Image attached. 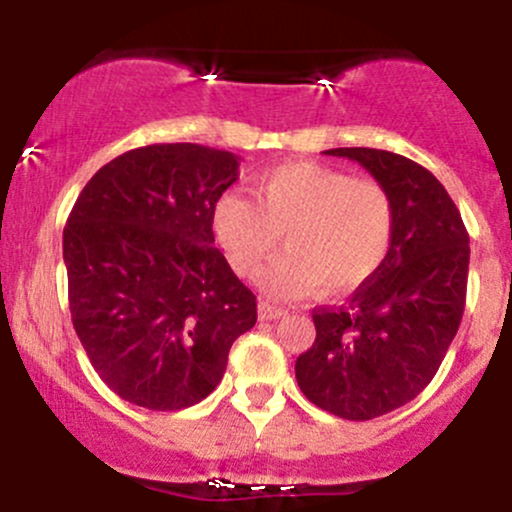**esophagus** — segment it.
Returning a JSON list of instances; mask_svg holds the SVG:
<instances>
[{"label":"esophagus","mask_w":512,"mask_h":512,"mask_svg":"<svg viewBox=\"0 0 512 512\" xmlns=\"http://www.w3.org/2000/svg\"><path fill=\"white\" fill-rule=\"evenodd\" d=\"M257 313H260L262 320H281V317L286 315V308L274 305L272 301H260V305H257Z\"/></svg>","instance_id":"esophagus-1"}]
</instances>
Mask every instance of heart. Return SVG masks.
<instances>
[{
  "label": "heart",
  "mask_w": 512,
  "mask_h": 512,
  "mask_svg": "<svg viewBox=\"0 0 512 512\" xmlns=\"http://www.w3.org/2000/svg\"><path fill=\"white\" fill-rule=\"evenodd\" d=\"M255 199L226 192L211 207V231L240 276L262 267L284 233L289 250L262 274L279 296L354 291L383 267L395 233V204L373 178L296 161L257 175Z\"/></svg>",
  "instance_id": "b5f03b06"
}]
</instances>
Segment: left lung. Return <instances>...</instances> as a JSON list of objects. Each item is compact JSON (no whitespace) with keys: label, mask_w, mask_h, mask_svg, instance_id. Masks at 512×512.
<instances>
[{"label":"left lung","mask_w":512,"mask_h":512,"mask_svg":"<svg viewBox=\"0 0 512 512\" xmlns=\"http://www.w3.org/2000/svg\"><path fill=\"white\" fill-rule=\"evenodd\" d=\"M387 187L395 233L383 267L349 305L315 310V342L296 361L303 395L349 421L411 402L431 383L464 313L469 236L433 173L380 149H330Z\"/></svg>","instance_id":"obj_1"}]
</instances>
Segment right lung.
<instances>
[{
    "mask_svg": "<svg viewBox=\"0 0 512 512\" xmlns=\"http://www.w3.org/2000/svg\"><path fill=\"white\" fill-rule=\"evenodd\" d=\"M240 158L199 144H151L113 158L64 226L74 330L110 390L144 409L202 402L257 303L214 248L211 207Z\"/></svg>",
    "mask_w": 512,
    "mask_h": 512,
    "instance_id": "1",
    "label": "right lung"
}]
</instances>
